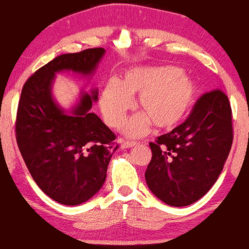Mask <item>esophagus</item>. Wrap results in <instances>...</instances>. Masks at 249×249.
<instances>
[{
	"instance_id": "obj_1",
	"label": "esophagus",
	"mask_w": 249,
	"mask_h": 249,
	"mask_svg": "<svg viewBox=\"0 0 249 249\" xmlns=\"http://www.w3.org/2000/svg\"><path fill=\"white\" fill-rule=\"evenodd\" d=\"M122 142V148H130L134 146V145H137L136 142H126V141H121Z\"/></svg>"
}]
</instances>
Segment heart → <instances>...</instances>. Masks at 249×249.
I'll return each instance as SVG.
<instances>
[{"label": "heart", "instance_id": "obj_1", "mask_svg": "<svg viewBox=\"0 0 249 249\" xmlns=\"http://www.w3.org/2000/svg\"><path fill=\"white\" fill-rule=\"evenodd\" d=\"M198 84L190 75L173 65L130 68L121 81L110 79L101 93V110L111 127H118L133 107L142 112L125 122L123 131L130 137L142 136L151 125L168 130L180 124L198 98Z\"/></svg>", "mask_w": 249, "mask_h": 249}]
</instances>
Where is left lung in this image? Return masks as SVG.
<instances>
[{"label": "left lung", "mask_w": 249, "mask_h": 249, "mask_svg": "<svg viewBox=\"0 0 249 249\" xmlns=\"http://www.w3.org/2000/svg\"><path fill=\"white\" fill-rule=\"evenodd\" d=\"M233 142L232 108L221 90L205 93L179 126L150 142L145 172L148 188L162 202L188 206L219 178Z\"/></svg>", "instance_id": "left-lung-1"}]
</instances>
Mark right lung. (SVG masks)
<instances>
[{"label": "right lung", "instance_id": "obj_1", "mask_svg": "<svg viewBox=\"0 0 249 249\" xmlns=\"http://www.w3.org/2000/svg\"><path fill=\"white\" fill-rule=\"evenodd\" d=\"M105 53L103 48L57 56L28 78L18 102L16 141L38 187L59 204L76 206L92 198L107 179L118 148L116 136L96 113L98 90L82 92L69 113L53 97L55 75L72 71L91 76Z\"/></svg>", "mask_w": 249, "mask_h": 249}]
</instances>
